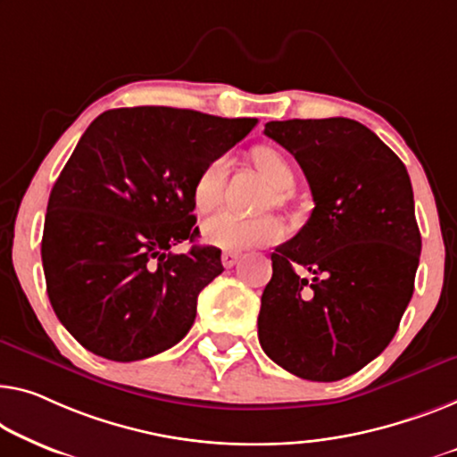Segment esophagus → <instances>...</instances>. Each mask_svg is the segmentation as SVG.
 Segmentation results:
<instances>
[{
    "label": "esophagus",
    "mask_w": 457,
    "mask_h": 457,
    "mask_svg": "<svg viewBox=\"0 0 457 457\" xmlns=\"http://www.w3.org/2000/svg\"><path fill=\"white\" fill-rule=\"evenodd\" d=\"M237 261H240V254H236V252H223V254H221V262H223V267H226V269L234 267Z\"/></svg>",
    "instance_id": "1"
}]
</instances>
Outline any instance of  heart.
Returning a JSON list of instances; mask_svg holds the SVG:
<instances>
[{
  "label": "heart",
  "mask_w": 457,
  "mask_h": 457,
  "mask_svg": "<svg viewBox=\"0 0 457 457\" xmlns=\"http://www.w3.org/2000/svg\"><path fill=\"white\" fill-rule=\"evenodd\" d=\"M252 162L258 172L275 190H287L294 185V168L287 158L272 145H256L252 149ZM229 172L228 155L211 160L203 166L193 185V199L199 211L213 209L221 201ZM203 236L209 244L226 252H244L250 248L270 246L285 236L281 220L272 215L244 217L234 211H217L203 223Z\"/></svg>",
  "instance_id": "1"
}]
</instances>
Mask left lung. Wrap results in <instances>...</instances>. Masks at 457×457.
Listing matches in <instances>:
<instances>
[{
	"label": "left lung",
	"instance_id": "obj_1",
	"mask_svg": "<svg viewBox=\"0 0 457 457\" xmlns=\"http://www.w3.org/2000/svg\"><path fill=\"white\" fill-rule=\"evenodd\" d=\"M302 166L314 209L270 254L258 340L294 376L337 381L390 345L414 291L420 231L406 166L357 120H270Z\"/></svg>",
	"mask_w": 457,
	"mask_h": 457
}]
</instances>
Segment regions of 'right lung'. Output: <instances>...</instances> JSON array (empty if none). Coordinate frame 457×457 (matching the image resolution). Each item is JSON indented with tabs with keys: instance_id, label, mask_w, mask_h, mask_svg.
<instances>
[{
	"instance_id": "right-lung-1",
	"label": "right lung",
	"mask_w": 457,
	"mask_h": 457,
	"mask_svg": "<svg viewBox=\"0 0 457 457\" xmlns=\"http://www.w3.org/2000/svg\"><path fill=\"white\" fill-rule=\"evenodd\" d=\"M256 119L187 108H114L94 119L46 205L43 269L59 322L94 355L139 361L187 337L221 250L199 236L193 185L205 163L246 137Z\"/></svg>"
}]
</instances>
